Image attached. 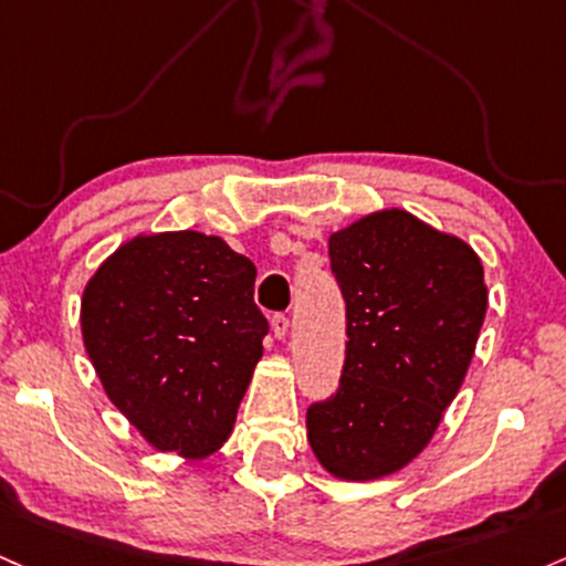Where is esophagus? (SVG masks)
<instances>
[{"instance_id": "34e87169", "label": "esophagus", "mask_w": 566, "mask_h": 566, "mask_svg": "<svg viewBox=\"0 0 566 566\" xmlns=\"http://www.w3.org/2000/svg\"><path fill=\"white\" fill-rule=\"evenodd\" d=\"M271 331L279 340H284L290 335V319L284 314H273L271 316Z\"/></svg>"}]
</instances>
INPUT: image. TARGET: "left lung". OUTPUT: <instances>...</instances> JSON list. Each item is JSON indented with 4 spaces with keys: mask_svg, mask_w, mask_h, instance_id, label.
Listing matches in <instances>:
<instances>
[{
    "mask_svg": "<svg viewBox=\"0 0 566 566\" xmlns=\"http://www.w3.org/2000/svg\"><path fill=\"white\" fill-rule=\"evenodd\" d=\"M346 301L340 387L306 413L316 462L378 481L430 446L468 376L489 290L473 247L406 209H378L327 239Z\"/></svg>",
    "mask_w": 566,
    "mask_h": 566,
    "instance_id": "8db88e82",
    "label": "left lung"
}]
</instances>
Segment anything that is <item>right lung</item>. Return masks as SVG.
<instances>
[{
  "mask_svg": "<svg viewBox=\"0 0 566 566\" xmlns=\"http://www.w3.org/2000/svg\"><path fill=\"white\" fill-rule=\"evenodd\" d=\"M252 260L201 231L139 233L98 265L80 331L104 395L155 451L226 446L263 357Z\"/></svg>",
  "mask_w": 566,
  "mask_h": 566,
  "instance_id": "1",
  "label": "right lung"
}]
</instances>
